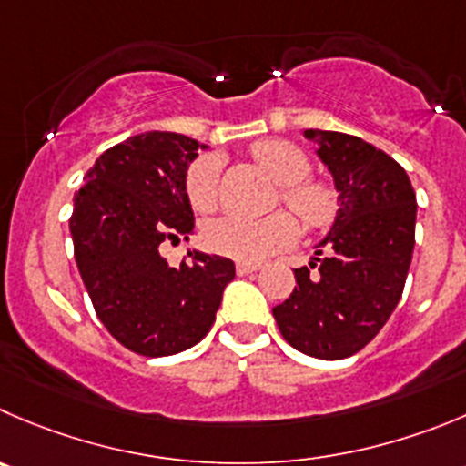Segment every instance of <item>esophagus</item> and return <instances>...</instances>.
Wrapping results in <instances>:
<instances>
[{
    "instance_id": "34e87169",
    "label": "esophagus",
    "mask_w": 466,
    "mask_h": 466,
    "mask_svg": "<svg viewBox=\"0 0 466 466\" xmlns=\"http://www.w3.org/2000/svg\"><path fill=\"white\" fill-rule=\"evenodd\" d=\"M258 269H260V265H258V263H238V265H236L238 277H247V274L258 272Z\"/></svg>"
}]
</instances>
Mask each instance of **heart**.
<instances>
[{
	"label": "heart",
	"mask_w": 466,
	"mask_h": 466,
	"mask_svg": "<svg viewBox=\"0 0 466 466\" xmlns=\"http://www.w3.org/2000/svg\"><path fill=\"white\" fill-rule=\"evenodd\" d=\"M251 155L263 171H268L281 185V201L307 228H322L331 224L339 210L334 189L325 183L307 180L311 176V159L299 146L283 139L260 141L251 148ZM219 174L221 162L217 155H203L189 164L185 176V192L197 212L215 210L219 206ZM297 236V224L290 215L265 217V219H242L221 217L203 230V240L215 254L258 263L277 251L286 249Z\"/></svg>",
	"instance_id": "obj_1"
}]
</instances>
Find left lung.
Here are the masks:
<instances>
[{
    "mask_svg": "<svg viewBox=\"0 0 466 466\" xmlns=\"http://www.w3.org/2000/svg\"><path fill=\"white\" fill-rule=\"evenodd\" d=\"M334 176L339 212L295 290L272 309L283 339L316 359L369 345L400 302L414 251L416 194L405 169L359 137L307 130Z\"/></svg>",
    "mask_w": 466,
    "mask_h": 466,
    "instance_id": "8db88e82",
    "label": "left lung"
}]
</instances>
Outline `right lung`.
Segmentation results:
<instances>
[{
    "mask_svg": "<svg viewBox=\"0 0 466 466\" xmlns=\"http://www.w3.org/2000/svg\"><path fill=\"white\" fill-rule=\"evenodd\" d=\"M197 139L144 132L96 159L75 194L70 236L75 260L97 318L127 350L167 357L197 345L210 331L233 260L187 251L171 268L164 240H187L194 212L185 176Z\"/></svg>",
    "mask_w": 466,
    "mask_h": 466,
    "instance_id": "1",
    "label": "right lung"
}]
</instances>
